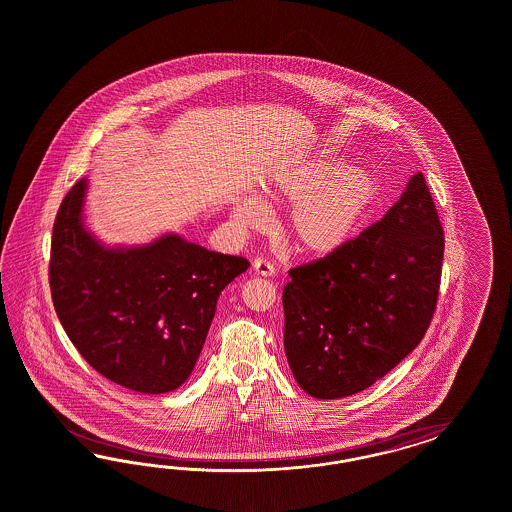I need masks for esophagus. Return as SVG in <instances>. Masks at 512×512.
Returning <instances> with one entry per match:
<instances>
[{
  "mask_svg": "<svg viewBox=\"0 0 512 512\" xmlns=\"http://www.w3.org/2000/svg\"><path fill=\"white\" fill-rule=\"evenodd\" d=\"M251 270H253L257 276H263V278L276 276V268L268 263V261H264V259H255V261L251 263Z\"/></svg>",
  "mask_w": 512,
  "mask_h": 512,
  "instance_id": "34e87169",
  "label": "esophagus"
}]
</instances>
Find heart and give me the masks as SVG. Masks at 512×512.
I'll return each instance as SVG.
<instances>
[{"label":"heart","instance_id":"1","mask_svg":"<svg viewBox=\"0 0 512 512\" xmlns=\"http://www.w3.org/2000/svg\"><path fill=\"white\" fill-rule=\"evenodd\" d=\"M259 193L268 206H291L285 234L296 251L319 259L357 238L381 201L383 184L370 167L347 165L343 155L321 152L279 167ZM233 216L240 227L257 229L264 221L263 204L238 197Z\"/></svg>","mask_w":512,"mask_h":512}]
</instances>
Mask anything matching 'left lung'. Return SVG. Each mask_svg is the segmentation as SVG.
<instances>
[{
	"mask_svg": "<svg viewBox=\"0 0 512 512\" xmlns=\"http://www.w3.org/2000/svg\"><path fill=\"white\" fill-rule=\"evenodd\" d=\"M445 238L422 172L381 221L289 272L283 345L296 383L319 400L372 387L424 338Z\"/></svg>",
	"mask_w": 512,
	"mask_h": 512,
	"instance_id": "obj_1",
	"label": "left lung"
}]
</instances>
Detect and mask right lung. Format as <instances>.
Here are the masks:
<instances>
[{
  "mask_svg": "<svg viewBox=\"0 0 512 512\" xmlns=\"http://www.w3.org/2000/svg\"><path fill=\"white\" fill-rule=\"evenodd\" d=\"M90 182L78 180L58 210L50 291L78 353L116 385L140 394L182 387L216 315L217 298L248 270L176 233L109 246L86 225Z\"/></svg>",
  "mask_w": 512,
  "mask_h": 512,
  "instance_id": "obj_1",
  "label": "right lung"
}]
</instances>
